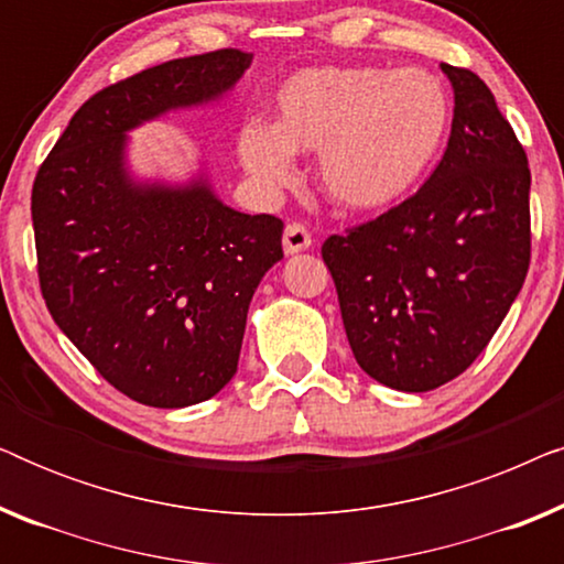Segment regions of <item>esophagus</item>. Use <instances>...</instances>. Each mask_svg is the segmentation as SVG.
Wrapping results in <instances>:
<instances>
[{
  "label": "esophagus",
  "instance_id": "1",
  "mask_svg": "<svg viewBox=\"0 0 564 564\" xmlns=\"http://www.w3.org/2000/svg\"><path fill=\"white\" fill-rule=\"evenodd\" d=\"M311 234H307L305 226H300V223H290L288 228H284V238H282V246H284V253L292 257V253H300L305 249H311Z\"/></svg>",
  "mask_w": 564,
  "mask_h": 564
}]
</instances>
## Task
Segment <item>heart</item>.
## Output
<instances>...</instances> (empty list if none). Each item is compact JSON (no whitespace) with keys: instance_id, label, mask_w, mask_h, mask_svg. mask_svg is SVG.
<instances>
[{"instance_id":"obj_1","label":"heart","mask_w":564,"mask_h":564,"mask_svg":"<svg viewBox=\"0 0 564 564\" xmlns=\"http://www.w3.org/2000/svg\"><path fill=\"white\" fill-rule=\"evenodd\" d=\"M276 122L251 120L238 156L261 187L295 174V153H318V182L349 213L392 207L419 187L442 151L452 107L442 82L421 68L311 66L274 99Z\"/></svg>"}]
</instances>
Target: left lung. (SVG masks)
<instances>
[{
	"label": "left lung",
	"instance_id": "8db88e82",
	"mask_svg": "<svg viewBox=\"0 0 564 564\" xmlns=\"http://www.w3.org/2000/svg\"><path fill=\"white\" fill-rule=\"evenodd\" d=\"M454 91L452 135L411 199L349 236H330L357 365L384 388L426 392L473 365L529 269L527 153L480 76L438 64Z\"/></svg>",
	"mask_w": 564,
	"mask_h": 564
}]
</instances>
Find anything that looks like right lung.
I'll list each match as a JSON object with an SVG mask.
<instances>
[{"instance_id":"add662e5","label":"right lung","mask_w":564,"mask_h":564,"mask_svg":"<svg viewBox=\"0 0 564 564\" xmlns=\"http://www.w3.org/2000/svg\"><path fill=\"white\" fill-rule=\"evenodd\" d=\"M249 64L241 51H213L97 91L35 176L45 305L97 372L143 405H197L230 382L284 226L223 203L207 156L187 180L138 174L130 133L223 102Z\"/></svg>"}]
</instances>
